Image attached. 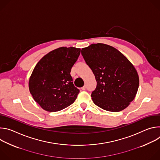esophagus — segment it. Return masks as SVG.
<instances>
[{
	"mask_svg": "<svg viewBox=\"0 0 160 160\" xmlns=\"http://www.w3.org/2000/svg\"><path fill=\"white\" fill-rule=\"evenodd\" d=\"M81 88H82V90H85V88H86V87H85V86H83V87H82Z\"/></svg>",
	"mask_w": 160,
	"mask_h": 160,
	"instance_id": "obj_1",
	"label": "esophagus"
}]
</instances>
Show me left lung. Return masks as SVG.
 Returning <instances> with one entry per match:
<instances>
[{
    "instance_id": "obj_1",
    "label": "left lung",
    "mask_w": 160,
    "mask_h": 160,
    "mask_svg": "<svg viewBox=\"0 0 160 160\" xmlns=\"http://www.w3.org/2000/svg\"><path fill=\"white\" fill-rule=\"evenodd\" d=\"M81 53L97 81L91 94L94 103L108 111L125 109L135 98L139 84L132 63L117 49L101 43L83 48Z\"/></svg>"
}]
</instances>
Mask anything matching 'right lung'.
<instances>
[{"label": "right lung", "mask_w": 160, "mask_h": 160, "mask_svg": "<svg viewBox=\"0 0 160 160\" xmlns=\"http://www.w3.org/2000/svg\"><path fill=\"white\" fill-rule=\"evenodd\" d=\"M80 49L60 48L44 56L37 64L29 80L34 100L45 111L56 112L70 106L80 92L70 75Z\"/></svg>", "instance_id": "add662e5"}]
</instances>
